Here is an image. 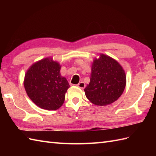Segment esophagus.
<instances>
[{"label": "esophagus", "mask_w": 156, "mask_h": 156, "mask_svg": "<svg viewBox=\"0 0 156 156\" xmlns=\"http://www.w3.org/2000/svg\"><path fill=\"white\" fill-rule=\"evenodd\" d=\"M77 87L81 89H84L86 87V84L84 83L83 82H80V83L77 84Z\"/></svg>", "instance_id": "1"}]
</instances>
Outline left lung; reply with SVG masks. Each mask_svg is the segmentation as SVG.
Wrapping results in <instances>:
<instances>
[{
    "mask_svg": "<svg viewBox=\"0 0 156 156\" xmlns=\"http://www.w3.org/2000/svg\"><path fill=\"white\" fill-rule=\"evenodd\" d=\"M92 63L90 83L84 88L92 103L106 106L121 97L126 86V74L121 64L107 55L100 54Z\"/></svg>",
    "mask_w": 156,
    "mask_h": 156,
    "instance_id": "1",
    "label": "left lung"
}]
</instances>
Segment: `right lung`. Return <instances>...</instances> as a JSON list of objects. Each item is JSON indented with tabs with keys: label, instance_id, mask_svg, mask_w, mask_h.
Masks as SVG:
<instances>
[{
	"label": "right lung",
	"instance_id": "1",
	"mask_svg": "<svg viewBox=\"0 0 156 156\" xmlns=\"http://www.w3.org/2000/svg\"><path fill=\"white\" fill-rule=\"evenodd\" d=\"M60 69L58 62L48 57L35 62L25 73L23 82L25 91L41 108L54 111L64 104L69 85L61 75Z\"/></svg>",
	"mask_w": 156,
	"mask_h": 156
}]
</instances>
